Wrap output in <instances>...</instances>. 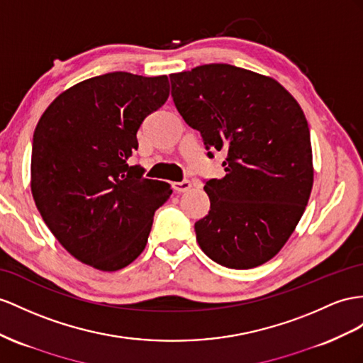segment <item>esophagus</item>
<instances>
[{"instance_id":"obj_1","label":"esophagus","mask_w":363,"mask_h":363,"mask_svg":"<svg viewBox=\"0 0 363 363\" xmlns=\"http://www.w3.org/2000/svg\"><path fill=\"white\" fill-rule=\"evenodd\" d=\"M173 189L176 193H185L191 189V182L189 179H184L181 182H173Z\"/></svg>"}]
</instances>
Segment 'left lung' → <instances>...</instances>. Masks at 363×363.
<instances>
[{"mask_svg": "<svg viewBox=\"0 0 363 363\" xmlns=\"http://www.w3.org/2000/svg\"><path fill=\"white\" fill-rule=\"evenodd\" d=\"M176 108L203 145L227 153L208 179L210 211L194 224L210 259L235 270L270 261L302 218L313 187L310 128L277 81L230 64L170 75Z\"/></svg>", "mask_w": 363, "mask_h": 363, "instance_id": "8db88e82", "label": "left lung"}]
</instances>
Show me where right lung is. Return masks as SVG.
<instances>
[{"label":"right lung","instance_id":"obj_1","mask_svg":"<svg viewBox=\"0 0 363 363\" xmlns=\"http://www.w3.org/2000/svg\"><path fill=\"white\" fill-rule=\"evenodd\" d=\"M169 78L111 72L70 87L44 111L32 143V194L67 252L116 272L145 248L167 182L127 160L143 121L169 98Z\"/></svg>","mask_w":363,"mask_h":363}]
</instances>
